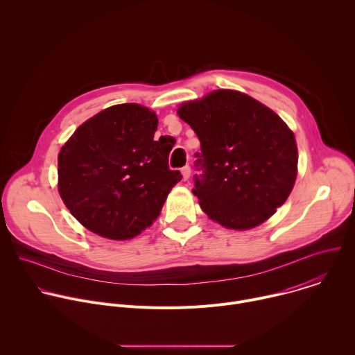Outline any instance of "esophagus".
<instances>
[{"mask_svg":"<svg viewBox=\"0 0 355 355\" xmlns=\"http://www.w3.org/2000/svg\"><path fill=\"white\" fill-rule=\"evenodd\" d=\"M181 173H182V178H184V181H187V180L191 177V168H189V166L182 167Z\"/></svg>","mask_w":355,"mask_h":355,"instance_id":"esophagus-1","label":"esophagus"}]
</instances>
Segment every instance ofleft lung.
Segmentation results:
<instances>
[{"instance_id": "left-lung-1", "label": "left lung", "mask_w": 355, "mask_h": 355, "mask_svg": "<svg viewBox=\"0 0 355 355\" xmlns=\"http://www.w3.org/2000/svg\"><path fill=\"white\" fill-rule=\"evenodd\" d=\"M200 141L193 195L212 220L244 230L266 222L289 196L297 171L295 136L259 101L214 91L180 107Z\"/></svg>"}]
</instances>
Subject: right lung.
Masks as SVG:
<instances>
[{"mask_svg":"<svg viewBox=\"0 0 355 355\" xmlns=\"http://www.w3.org/2000/svg\"><path fill=\"white\" fill-rule=\"evenodd\" d=\"M157 116L137 104L104 110L84 122L59 155V192L88 230L112 240L137 236L157 219L171 188V148L155 140Z\"/></svg>","mask_w":355,"mask_h":355,"instance_id":"add662e5","label":"right lung"}]
</instances>
